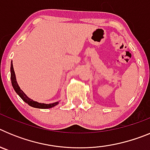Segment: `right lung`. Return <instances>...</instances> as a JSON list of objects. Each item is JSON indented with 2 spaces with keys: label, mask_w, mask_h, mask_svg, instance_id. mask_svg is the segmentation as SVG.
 Masks as SVG:
<instances>
[{
  "label": "right lung",
  "mask_w": 150,
  "mask_h": 150,
  "mask_svg": "<svg viewBox=\"0 0 150 150\" xmlns=\"http://www.w3.org/2000/svg\"><path fill=\"white\" fill-rule=\"evenodd\" d=\"M10 73H11V75H10V78H11V83L13 85V87L14 88V90L16 91L17 94L19 95L21 98L24 100V101L27 103L28 105H30V107H35V108H40V109H48V108H51L52 107H55L57 104H59V102H55L53 104H41V103H38V102L34 101L33 100L30 99L24 93L22 90L20 89V87L18 86V83L16 82V76H15V72H14V70H13V63H11V67H10Z\"/></svg>",
  "instance_id": "1"
}]
</instances>
